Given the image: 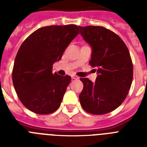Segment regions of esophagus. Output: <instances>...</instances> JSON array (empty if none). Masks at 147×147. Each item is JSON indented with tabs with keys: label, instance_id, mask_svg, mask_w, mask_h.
I'll use <instances>...</instances> for the list:
<instances>
[{
	"label": "esophagus",
	"instance_id": "obj_1",
	"mask_svg": "<svg viewBox=\"0 0 147 147\" xmlns=\"http://www.w3.org/2000/svg\"><path fill=\"white\" fill-rule=\"evenodd\" d=\"M71 78L75 79V80H77V79H79V77H78L77 76H71Z\"/></svg>",
	"mask_w": 147,
	"mask_h": 147
}]
</instances>
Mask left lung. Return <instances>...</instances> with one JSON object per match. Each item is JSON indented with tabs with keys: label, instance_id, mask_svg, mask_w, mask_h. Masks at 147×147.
Returning a JSON list of instances; mask_svg holds the SVG:
<instances>
[{
	"label": "left lung",
	"instance_id": "1",
	"mask_svg": "<svg viewBox=\"0 0 147 147\" xmlns=\"http://www.w3.org/2000/svg\"><path fill=\"white\" fill-rule=\"evenodd\" d=\"M80 34L92 47L90 65L96 68V80L80 78L84 88L79 94L83 109L93 114H105L125 100L133 80V63L123 41L103 26H78ZM95 70V69H94Z\"/></svg>",
	"mask_w": 147,
	"mask_h": 147
}]
</instances>
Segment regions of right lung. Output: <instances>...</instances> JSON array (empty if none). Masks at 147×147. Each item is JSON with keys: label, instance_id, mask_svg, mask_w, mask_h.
Segmentation results:
<instances>
[{"label": "right lung", "instance_id": "1", "mask_svg": "<svg viewBox=\"0 0 147 147\" xmlns=\"http://www.w3.org/2000/svg\"><path fill=\"white\" fill-rule=\"evenodd\" d=\"M79 33L78 26H48L33 32L24 40L15 58L12 79L22 104L38 114L53 113L59 107L69 76L53 73V65Z\"/></svg>", "mask_w": 147, "mask_h": 147}]
</instances>
